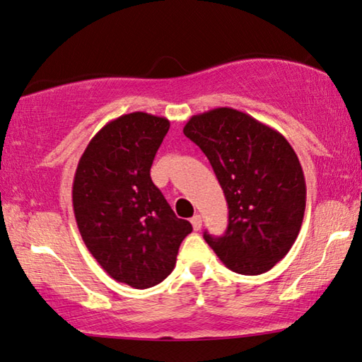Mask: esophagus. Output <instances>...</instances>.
Returning <instances> with one entry per match:
<instances>
[{"label": "esophagus", "instance_id": "34e87169", "mask_svg": "<svg viewBox=\"0 0 362 362\" xmlns=\"http://www.w3.org/2000/svg\"><path fill=\"white\" fill-rule=\"evenodd\" d=\"M190 221H192V226H193V230H195V231L200 230V228H202V216H200V215H195V216L192 218Z\"/></svg>", "mask_w": 362, "mask_h": 362}]
</instances>
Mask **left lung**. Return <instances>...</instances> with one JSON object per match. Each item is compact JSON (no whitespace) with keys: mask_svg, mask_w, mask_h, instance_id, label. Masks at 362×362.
<instances>
[{"mask_svg":"<svg viewBox=\"0 0 362 362\" xmlns=\"http://www.w3.org/2000/svg\"><path fill=\"white\" fill-rule=\"evenodd\" d=\"M183 134L208 157L230 210L225 236L205 233V241L233 272L271 271L293 246L307 202L292 146L271 126L233 108L192 116Z\"/></svg>","mask_w":362,"mask_h":362,"instance_id":"obj_1","label":"left lung"}]
</instances>
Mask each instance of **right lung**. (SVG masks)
<instances>
[{"instance_id": "add662e5", "label": "right lung", "mask_w": 362, "mask_h": 362, "mask_svg": "<svg viewBox=\"0 0 362 362\" xmlns=\"http://www.w3.org/2000/svg\"><path fill=\"white\" fill-rule=\"evenodd\" d=\"M169 128V119L142 111L110 121L88 142L74 177V213L85 246L111 279L134 288L164 281L192 233L151 179Z\"/></svg>"}]
</instances>
